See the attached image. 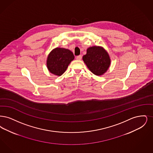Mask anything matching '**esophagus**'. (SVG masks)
Returning <instances> with one entry per match:
<instances>
[{"label":"esophagus","mask_w":153,"mask_h":153,"mask_svg":"<svg viewBox=\"0 0 153 153\" xmlns=\"http://www.w3.org/2000/svg\"><path fill=\"white\" fill-rule=\"evenodd\" d=\"M82 55H78V56H77L76 57V59L77 60H80L82 59Z\"/></svg>","instance_id":"obj_1"}]
</instances>
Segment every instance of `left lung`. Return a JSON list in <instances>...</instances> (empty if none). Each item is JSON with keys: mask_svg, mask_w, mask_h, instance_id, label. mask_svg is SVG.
Masks as SVG:
<instances>
[{"mask_svg": "<svg viewBox=\"0 0 153 153\" xmlns=\"http://www.w3.org/2000/svg\"><path fill=\"white\" fill-rule=\"evenodd\" d=\"M83 60L94 74L100 76L105 73L110 65L111 60L106 51L102 47H90L83 55Z\"/></svg>", "mask_w": 153, "mask_h": 153, "instance_id": "obj_1", "label": "left lung"}]
</instances>
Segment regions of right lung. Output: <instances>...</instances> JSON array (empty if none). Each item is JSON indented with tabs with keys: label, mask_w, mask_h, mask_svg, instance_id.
<instances>
[{
	"label": "right lung",
	"mask_w": 153,
	"mask_h": 153,
	"mask_svg": "<svg viewBox=\"0 0 153 153\" xmlns=\"http://www.w3.org/2000/svg\"><path fill=\"white\" fill-rule=\"evenodd\" d=\"M74 59V55L70 50L57 47L49 53L47 59V67L51 73L60 76L65 72Z\"/></svg>",
	"instance_id": "add662e5"
}]
</instances>
